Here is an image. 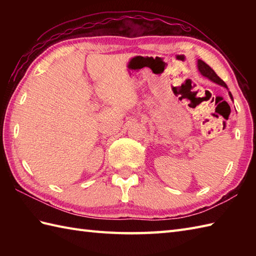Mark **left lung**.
<instances>
[{"instance_id": "8db88e82", "label": "left lung", "mask_w": 256, "mask_h": 256, "mask_svg": "<svg viewBox=\"0 0 256 256\" xmlns=\"http://www.w3.org/2000/svg\"><path fill=\"white\" fill-rule=\"evenodd\" d=\"M197 67H198L199 72H200L201 74H202L204 77H206V79H209L210 81H212V82H214V84H216L224 86L226 89H228V86L226 84L224 81L222 80L221 78H219V76L214 72V70L212 69V68L209 66V64H206L204 62H202V60H200V59H198ZM228 91H229V89H228ZM229 96H230V98H231V100L233 101V96H232L230 91H229Z\"/></svg>"}]
</instances>
